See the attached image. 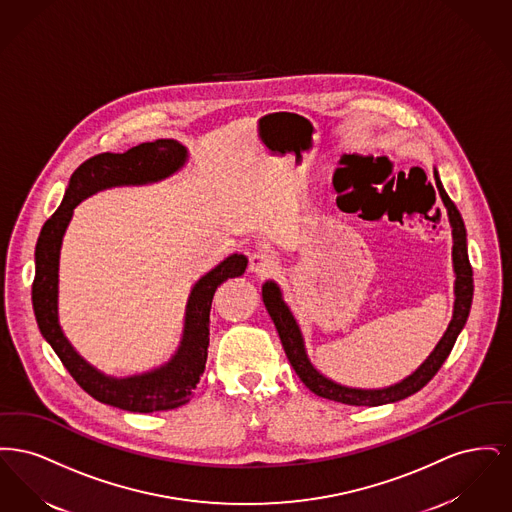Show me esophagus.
Masks as SVG:
<instances>
[{
    "instance_id": "obj_1",
    "label": "esophagus",
    "mask_w": 512,
    "mask_h": 512,
    "mask_svg": "<svg viewBox=\"0 0 512 512\" xmlns=\"http://www.w3.org/2000/svg\"><path fill=\"white\" fill-rule=\"evenodd\" d=\"M249 268H251L253 274L263 278V276H268V274H272L276 270V259H274L272 253H268L265 249H259V251H255L251 255Z\"/></svg>"
}]
</instances>
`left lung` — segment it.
Segmentation results:
<instances>
[{"instance_id": "8db88e82", "label": "left lung", "mask_w": 512, "mask_h": 512, "mask_svg": "<svg viewBox=\"0 0 512 512\" xmlns=\"http://www.w3.org/2000/svg\"><path fill=\"white\" fill-rule=\"evenodd\" d=\"M434 174H436L439 195L443 199V205L449 215V224L453 230V267H455V276H457V280H455V311H453V320L449 322L447 332L439 340L432 355L403 382L390 386V388H384V390H355V388H345V386H340V384L324 378L307 359L299 326L290 313L288 305L284 303L280 288L274 282H267L263 286V301H265L268 315L278 330L286 357H288L290 365L293 366V370L297 372V376L301 378V382L313 393H317L318 397L332 399V401H338L343 405H357V407H378V405L401 401L416 391L422 390L438 374L439 368L445 363L455 341L459 338V334L466 324L468 313H470L474 278H472V267L468 261V251H466V228H464L463 217H461L457 205L451 201V197L445 194V190L439 182L438 172H434Z\"/></svg>"}]
</instances>
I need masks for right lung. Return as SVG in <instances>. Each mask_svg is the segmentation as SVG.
<instances>
[{"label": "right lung", "mask_w": 512, "mask_h": 512, "mask_svg": "<svg viewBox=\"0 0 512 512\" xmlns=\"http://www.w3.org/2000/svg\"><path fill=\"white\" fill-rule=\"evenodd\" d=\"M186 161V147L174 140H155L124 153H99L84 161L71 176L65 199L42 226L36 244V274L32 282V307L38 328L74 382L99 403L130 413H157L186 405L207 363L209 315L213 295L228 278L242 276L244 255H230L207 272L190 293L180 347L171 363L132 378H109L88 365L67 341L57 322V270L59 249L73 209L88 195L122 184H147L167 178Z\"/></svg>", "instance_id": "add662e5"}]
</instances>
